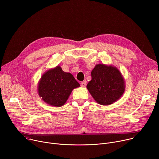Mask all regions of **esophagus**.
Instances as JSON below:
<instances>
[{
  "label": "esophagus",
  "mask_w": 159,
  "mask_h": 159,
  "mask_svg": "<svg viewBox=\"0 0 159 159\" xmlns=\"http://www.w3.org/2000/svg\"><path fill=\"white\" fill-rule=\"evenodd\" d=\"M80 85H81V86H82V87H85V86H86V82H85V81H83V82H81V83H80Z\"/></svg>",
  "instance_id": "1"
}]
</instances>
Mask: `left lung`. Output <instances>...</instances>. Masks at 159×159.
Wrapping results in <instances>:
<instances>
[{"label": "left lung", "mask_w": 159, "mask_h": 159, "mask_svg": "<svg viewBox=\"0 0 159 159\" xmlns=\"http://www.w3.org/2000/svg\"><path fill=\"white\" fill-rule=\"evenodd\" d=\"M91 77L87 89L98 104L110 105L117 101L124 94L125 79L116 66L97 64L91 71Z\"/></svg>", "instance_id": "obj_1"}]
</instances>
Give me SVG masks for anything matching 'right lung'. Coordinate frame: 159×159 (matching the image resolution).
Segmentation results:
<instances>
[{
  "instance_id": "add662e5",
  "label": "right lung",
  "mask_w": 159,
  "mask_h": 159,
  "mask_svg": "<svg viewBox=\"0 0 159 159\" xmlns=\"http://www.w3.org/2000/svg\"><path fill=\"white\" fill-rule=\"evenodd\" d=\"M80 87L72 74L65 72L60 65L45 72L38 84V93L42 100L54 107L63 106L73 89Z\"/></svg>"
}]
</instances>
